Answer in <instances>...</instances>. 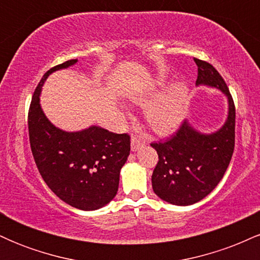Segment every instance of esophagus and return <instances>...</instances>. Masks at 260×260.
<instances>
[{
  "instance_id": "34e87169",
  "label": "esophagus",
  "mask_w": 260,
  "mask_h": 260,
  "mask_svg": "<svg viewBox=\"0 0 260 260\" xmlns=\"http://www.w3.org/2000/svg\"><path fill=\"white\" fill-rule=\"evenodd\" d=\"M144 144H145L144 139H142L140 137L134 136V137H132V140H131V149H132L133 151H136V150H138L140 147H143Z\"/></svg>"
}]
</instances>
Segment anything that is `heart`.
I'll use <instances>...</instances> for the list:
<instances>
[{
	"mask_svg": "<svg viewBox=\"0 0 260 260\" xmlns=\"http://www.w3.org/2000/svg\"><path fill=\"white\" fill-rule=\"evenodd\" d=\"M153 96L151 91L136 94V103L147 101ZM188 109V89L182 83L172 84L165 92L155 98L144 109L148 126L156 133H169L181 124Z\"/></svg>",
	"mask_w": 260,
	"mask_h": 260,
	"instance_id": "heart-1",
	"label": "heart"
}]
</instances>
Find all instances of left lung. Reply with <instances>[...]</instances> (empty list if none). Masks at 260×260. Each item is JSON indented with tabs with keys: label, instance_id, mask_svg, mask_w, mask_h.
Returning a JSON list of instances; mask_svg holds the SVG:
<instances>
[{
	"label": "left lung",
	"instance_id": "obj_1",
	"mask_svg": "<svg viewBox=\"0 0 260 260\" xmlns=\"http://www.w3.org/2000/svg\"><path fill=\"white\" fill-rule=\"evenodd\" d=\"M198 66L196 84L220 89L229 99V116L222 128L202 134L187 121L168 140L151 143L159 161L151 183L159 198L175 205H190L202 201L225 175L235 149V103L225 80L213 64L194 58Z\"/></svg>",
	"mask_w": 260,
	"mask_h": 260
}]
</instances>
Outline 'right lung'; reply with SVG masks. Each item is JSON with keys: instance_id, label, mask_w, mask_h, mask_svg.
Wrapping results in <instances>:
<instances>
[{"instance_id": "obj_1", "label": "right lung", "mask_w": 260, "mask_h": 260, "mask_svg": "<svg viewBox=\"0 0 260 260\" xmlns=\"http://www.w3.org/2000/svg\"><path fill=\"white\" fill-rule=\"evenodd\" d=\"M76 62L68 59L55 66L39 82L28 113L29 140L37 168L50 189L71 207L95 210L117 193L120 171L131 151V137L96 126L64 132L47 120L39 104L41 86L49 74Z\"/></svg>"}]
</instances>
